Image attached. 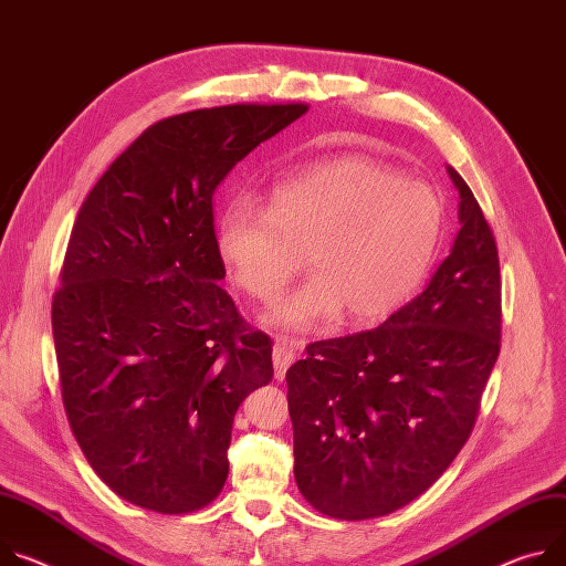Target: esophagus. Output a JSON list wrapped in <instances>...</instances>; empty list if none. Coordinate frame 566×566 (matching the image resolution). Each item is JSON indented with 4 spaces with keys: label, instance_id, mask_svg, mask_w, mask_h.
<instances>
[{
    "label": "esophagus",
    "instance_id": "1",
    "mask_svg": "<svg viewBox=\"0 0 566 566\" xmlns=\"http://www.w3.org/2000/svg\"><path fill=\"white\" fill-rule=\"evenodd\" d=\"M300 349V343L289 336H277L275 349H273V364H275V379H284L289 366L295 361Z\"/></svg>",
    "mask_w": 566,
    "mask_h": 566
}]
</instances>
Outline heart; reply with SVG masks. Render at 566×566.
Here are the masks:
<instances>
[{
  "mask_svg": "<svg viewBox=\"0 0 566 566\" xmlns=\"http://www.w3.org/2000/svg\"><path fill=\"white\" fill-rule=\"evenodd\" d=\"M442 232L436 191L364 158H338L280 182L260 210L234 200L223 212L217 248L234 284L275 297L302 254L314 273L277 300L264 323L321 329L343 312L349 323L388 316L427 275Z\"/></svg>",
  "mask_w": 566,
  "mask_h": 566,
  "instance_id": "obj_1",
  "label": "heart"
}]
</instances>
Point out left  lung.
<instances>
[{
	"instance_id": "8db88e82",
	"label": "left lung",
	"mask_w": 566,
	"mask_h": 566,
	"mask_svg": "<svg viewBox=\"0 0 566 566\" xmlns=\"http://www.w3.org/2000/svg\"><path fill=\"white\" fill-rule=\"evenodd\" d=\"M447 171L460 230L427 289L375 329L306 345L286 370L295 483L327 517L418 499L476 424L501 349L499 252L472 189Z\"/></svg>"
}]
</instances>
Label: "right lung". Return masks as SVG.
Listing matches in <instances>:
<instances>
[{
  "mask_svg": "<svg viewBox=\"0 0 566 566\" xmlns=\"http://www.w3.org/2000/svg\"><path fill=\"white\" fill-rule=\"evenodd\" d=\"M304 104H234L146 128L81 205L51 302L63 406L92 470L160 515L219 496L239 403L273 340L221 289L214 191Z\"/></svg>",
  "mask_w": 566,
  "mask_h": 566,
  "instance_id": "add662e5",
  "label": "right lung"
}]
</instances>
